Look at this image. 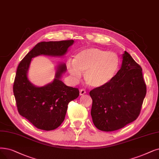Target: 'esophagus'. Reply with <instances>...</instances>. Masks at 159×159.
<instances>
[{
	"label": "esophagus",
	"mask_w": 159,
	"mask_h": 159,
	"mask_svg": "<svg viewBox=\"0 0 159 159\" xmlns=\"http://www.w3.org/2000/svg\"><path fill=\"white\" fill-rule=\"evenodd\" d=\"M86 93V91L84 89H81L80 91V95H84Z\"/></svg>",
	"instance_id": "34e87169"
}]
</instances>
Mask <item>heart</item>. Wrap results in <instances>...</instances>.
I'll return each instance as SVG.
<instances>
[{
    "instance_id": "obj_1",
    "label": "heart",
    "mask_w": 159,
    "mask_h": 159,
    "mask_svg": "<svg viewBox=\"0 0 159 159\" xmlns=\"http://www.w3.org/2000/svg\"><path fill=\"white\" fill-rule=\"evenodd\" d=\"M119 66L120 61L116 53L97 48L81 50L75 55L73 62H66L68 72L75 81H79L81 73H84L86 84L95 88L111 81L117 73Z\"/></svg>"
}]
</instances>
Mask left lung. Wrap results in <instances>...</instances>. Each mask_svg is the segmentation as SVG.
Returning a JSON list of instances; mask_svg holds the SVG:
<instances>
[{"label": "left lung", "instance_id": "1", "mask_svg": "<svg viewBox=\"0 0 159 159\" xmlns=\"http://www.w3.org/2000/svg\"><path fill=\"white\" fill-rule=\"evenodd\" d=\"M142 71L141 66L125 52L121 68L114 78L90 91L91 114L98 129L117 130L138 118L147 92Z\"/></svg>", "mask_w": 159, "mask_h": 159}]
</instances>
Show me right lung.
Segmentation results:
<instances>
[{
    "mask_svg": "<svg viewBox=\"0 0 159 159\" xmlns=\"http://www.w3.org/2000/svg\"><path fill=\"white\" fill-rule=\"evenodd\" d=\"M73 40L38 43L20 62L16 74L13 91L19 113L37 129L52 130L65 119L70 102L80 94L78 88L66 86L60 80L66 70L60 64L52 83L35 87L29 81L27 72L32 58L40 55L62 56L72 45Z\"/></svg>",
    "mask_w": 159,
    "mask_h": 159,
    "instance_id": "1",
    "label": "right lung"
}]
</instances>
